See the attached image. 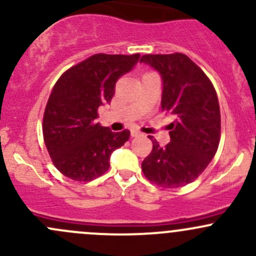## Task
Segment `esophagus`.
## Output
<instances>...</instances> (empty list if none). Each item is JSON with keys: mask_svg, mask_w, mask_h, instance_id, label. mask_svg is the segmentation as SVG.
<instances>
[{"mask_svg": "<svg viewBox=\"0 0 256 256\" xmlns=\"http://www.w3.org/2000/svg\"><path fill=\"white\" fill-rule=\"evenodd\" d=\"M131 136H132V138H138V136H141V132L138 130H132L131 131Z\"/></svg>", "mask_w": 256, "mask_h": 256, "instance_id": "obj_1", "label": "esophagus"}]
</instances>
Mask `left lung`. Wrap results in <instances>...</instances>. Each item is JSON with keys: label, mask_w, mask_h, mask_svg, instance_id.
Here are the masks:
<instances>
[{"label": "left lung", "mask_w": 256, "mask_h": 256, "mask_svg": "<svg viewBox=\"0 0 256 256\" xmlns=\"http://www.w3.org/2000/svg\"><path fill=\"white\" fill-rule=\"evenodd\" d=\"M141 63L161 76L162 110L174 118L166 146L150 136L154 147L141 167L147 180L161 187H182L204 171L218 148V96L208 76L184 54H147Z\"/></svg>", "instance_id": "left-lung-1"}]
</instances>
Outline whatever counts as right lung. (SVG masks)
I'll return each mask as SVG.
<instances>
[{
  "instance_id": "obj_1",
  "label": "right lung",
  "mask_w": 256,
  "mask_h": 256,
  "mask_svg": "<svg viewBox=\"0 0 256 256\" xmlns=\"http://www.w3.org/2000/svg\"><path fill=\"white\" fill-rule=\"evenodd\" d=\"M140 60V54H95L68 69L54 85L43 118V136L54 166L64 176L86 182L109 170L110 156L130 138L95 121L110 104L115 84Z\"/></svg>"
}]
</instances>
